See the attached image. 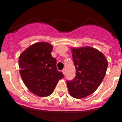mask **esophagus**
Wrapping results in <instances>:
<instances>
[{
  "instance_id": "esophagus-1",
  "label": "esophagus",
  "mask_w": 122,
  "mask_h": 122,
  "mask_svg": "<svg viewBox=\"0 0 122 122\" xmlns=\"http://www.w3.org/2000/svg\"><path fill=\"white\" fill-rule=\"evenodd\" d=\"M62 73H63V74L65 76V75H66V70H65V69L62 70Z\"/></svg>"
}]
</instances>
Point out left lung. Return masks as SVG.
I'll use <instances>...</instances> for the list:
<instances>
[{
  "instance_id": "left-lung-1",
  "label": "left lung",
  "mask_w": 122,
  "mask_h": 122,
  "mask_svg": "<svg viewBox=\"0 0 122 122\" xmlns=\"http://www.w3.org/2000/svg\"><path fill=\"white\" fill-rule=\"evenodd\" d=\"M76 77L67 81L70 95L76 99L86 97L94 93L103 81L108 62L99 50L90 46L72 48Z\"/></svg>"
}]
</instances>
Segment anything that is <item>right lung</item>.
Masks as SVG:
<instances>
[{"instance_id":"right-lung-1","label":"right lung","mask_w":122,"mask_h":122,"mask_svg":"<svg viewBox=\"0 0 122 122\" xmlns=\"http://www.w3.org/2000/svg\"><path fill=\"white\" fill-rule=\"evenodd\" d=\"M52 49L49 43H36L19 56L20 74L23 83L32 93L40 97L51 95L59 80L64 77L56 68V60L51 55Z\"/></svg>"}]
</instances>
